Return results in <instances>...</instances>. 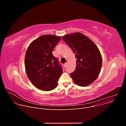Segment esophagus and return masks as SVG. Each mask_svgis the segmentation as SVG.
Masks as SVG:
<instances>
[{
  "mask_svg": "<svg viewBox=\"0 0 126 126\" xmlns=\"http://www.w3.org/2000/svg\"><path fill=\"white\" fill-rule=\"evenodd\" d=\"M67 64H68V63H65V64H64V66L65 67H66L67 65Z\"/></svg>",
  "mask_w": 126,
  "mask_h": 126,
  "instance_id": "1",
  "label": "esophagus"
}]
</instances>
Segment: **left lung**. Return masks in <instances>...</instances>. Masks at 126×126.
I'll return each mask as SVG.
<instances>
[{"mask_svg":"<svg viewBox=\"0 0 126 126\" xmlns=\"http://www.w3.org/2000/svg\"><path fill=\"white\" fill-rule=\"evenodd\" d=\"M62 39L72 49L77 59L76 69L70 74L71 78L78 86H88L97 78L101 71L102 58L99 48L80 32L66 34Z\"/></svg>","mask_w":126,"mask_h":126,"instance_id":"left-lung-1","label":"left lung"}]
</instances>
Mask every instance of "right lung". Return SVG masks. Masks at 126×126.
Masks as SVG:
<instances>
[{"instance_id": "1", "label": "right lung", "mask_w": 126, "mask_h": 126, "mask_svg": "<svg viewBox=\"0 0 126 126\" xmlns=\"http://www.w3.org/2000/svg\"><path fill=\"white\" fill-rule=\"evenodd\" d=\"M61 39L60 36L43 35L33 40L27 49L26 73L31 83L39 90L49 91L58 86L63 71L52 51Z\"/></svg>"}]
</instances>
